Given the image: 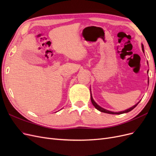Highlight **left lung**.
I'll use <instances>...</instances> for the list:
<instances>
[{
	"label": "left lung",
	"instance_id": "left-lung-1",
	"mask_svg": "<svg viewBox=\"0 0 156 156\" xmlns=\"http://www.w3.org/2000/svg\"><path fill=\"white\" fill-rule=\"evenodd\" d=\"M142 49H143V51L144 52V46H143V45L142 44ZM90 98H91V101H92V104H93V105L98 110V111H101V112H105V113H108V114H112V115H120V114H123V113H126V112H129V111H131V110H133V108L137 105L138 104H139V103L140 102H139V103H136V105H135L134 106H133L132 107H131V108H128V109H127V110H126V111H121V112H112V111H108V110H106V109H105V108H102V107H101L100 106H99L97 103L94 101V100H93V98H92V94H91V92H90Z\"/></svg>",
	"mask_w": 156,
	"mask_h": 156
}]
</instances>
